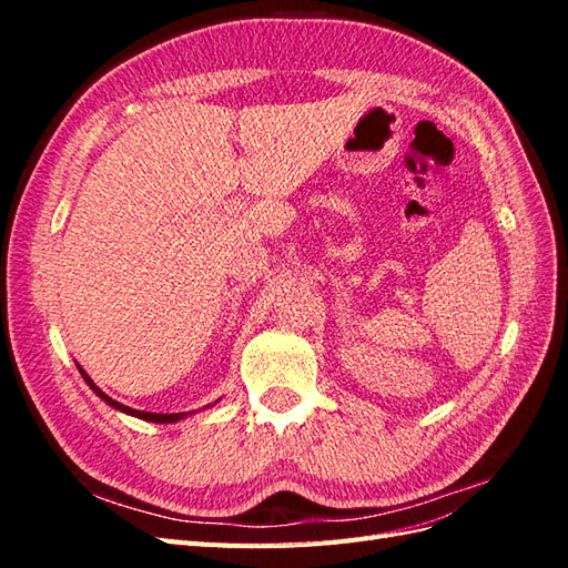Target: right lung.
Masks as SVG:
<instances>
[{"mask_svg": "<svg viewBox=\"0 0 568 568\" xmlns=\"http://www.w3.org/2000/svg\"><path fill=\"white\" fill-rule=\"evenodd\" d=\"M78 369H80V374H82V379L88 382V386L99 395L101 400L104 403H109L113 409H120V412H125V415H130V417H136V419H144V422H153V424H175V422H180V419H184L186 415H194V412H175V415H161V412H144V409H132V407H128V405H123V403H118V400H113V398H109V395L101 390L92 379H90V374L84 372L80 365H78Z\"/></svg>", "mask_w": 568, "mask_h": 568, "instance_id": "1", "label": "right lung"}]
</instances>
